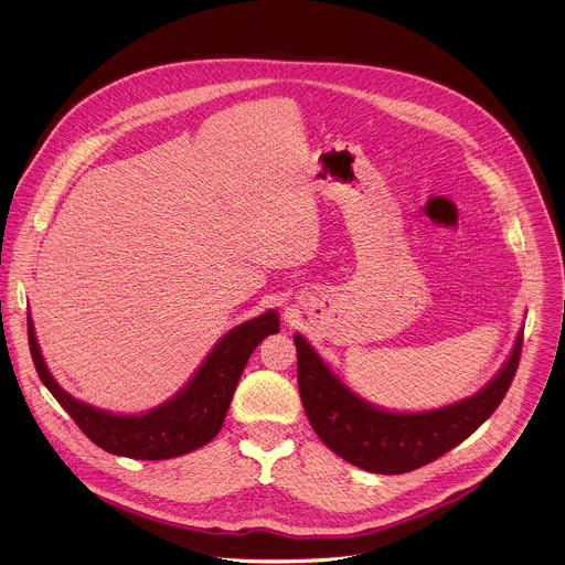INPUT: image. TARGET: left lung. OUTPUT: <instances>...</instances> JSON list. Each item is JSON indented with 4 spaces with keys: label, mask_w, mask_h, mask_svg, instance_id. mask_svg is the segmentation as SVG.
Here are the masks:
<instances>
[{
    "label": "left lung",
    "mask_w": 565,
    "mask_h": 565,
    "mask_svg": "<svg viewBox=\"0 0 565 565\" xmlns=\"http://www.w3.org/2000/svg\"><path fill=\"white\" fill-rule=\"evenodd\" d=\"M522 334L504 367L479 394L422 413H392L365 403L296 334L300 398L318 437L348 463L376 475L413 472L468 439L502 403L520 363Z\"/></svg>",
    "instance_id": "8db88e82"
}]
</instances>
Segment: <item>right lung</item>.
Listing matches in <instances>:
<instances>
[{
	"mask_svg": "<svg viewBox=\"0 0 565 565\" xmlns=\"http://www.w3.org/2000/svg\"><path fill=\"white\" fill-rule=\"evenodd\" d=\"M278 330L276 311L239 323L217 341L195 376L171 401L141 415H115L72 398L54 381L36 343L32 318H28L32 361L50 394L95 446L110 455L143 461H162L206 446L224 426L249 354L267 334Z\"/></svg>",
	"mask_w": 565,
	"mask_h": 565,
	"instance_id": "right-lung-1",
	"label": "right lung"
}]
</instances>
